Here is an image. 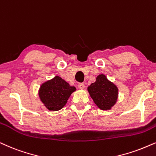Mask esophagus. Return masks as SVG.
<instances>
[{
  "mask_svg": "<svg viewBox=\"0 0 156 156\" xmlns=\"http://www.w3.org/2000/svg\"><path fill=\"white\" fill-rule=\"evenodd\" d=\"M78 87L80 89V90H83V89L84 88V84H83V83H80V84H78Z\"/></svg>",
  "mask_w": 156,
  "mask_h": 156,
  "instance_id": "obj_1",
  "label": "esophagus"
}]
</instances>
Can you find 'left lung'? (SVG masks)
<instances>
[{
	"instance_id": "obj_1",
	"label": "left lung",
	"mask_w": 156,
	"mask_h": 156,
	"mask_svg": "<svg viewBox=\"0 0 156 156\" xmlns=\"http://www.w3.org/2000/svg\"><path fill=\"white\" fill-rule=\"evenodd\" d=\"M87 90L94 102L102 110H110L118 98V87L103 74L97 76L96 81L88 87Z\"/></svg>"
}]
</instances>
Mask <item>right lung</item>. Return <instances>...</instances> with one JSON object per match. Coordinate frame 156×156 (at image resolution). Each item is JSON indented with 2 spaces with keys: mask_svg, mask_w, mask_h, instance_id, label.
<instances>
[{
  "mask_svg": "<svg viewBox=\"0 0 156 156\" xmlns=\"http://www.w3.org/2000/svg\"><path fill=\"white\" fill-rule=\"evenodd\" d=\"M75 87L58 76L44 82L38 90V96L46 108L50 111H58L64 108Z\"/></svg>",
  "mask_w": 156,
  "mask_h": 156,
  "instance_id": "right-lung-1",
  "label": "right lung"
}]
</instances>
